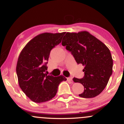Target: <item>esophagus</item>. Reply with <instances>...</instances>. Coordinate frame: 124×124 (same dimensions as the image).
I'll return each instance as SVG.
<instances>
[{
  "label": "esophagus",
  "mask_w": 124,
  "mask_h": 124,
  "mask_svg": "<svg viewBox=\"0 0 124 124\" xmlns=\"http://www.w3.org/2000/svg\"><path fill=\"white\" fill-rule=\"evenodd\" d=\"M67 80L69 82H72V78H67Z\"/></svg>",
  "instance_id": "1"
}]
</instances>
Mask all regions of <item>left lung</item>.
<instances>
[{
    "mask_svg": "<svg viewBox=\"0 0 124 124\" xmlns=\"http://www.w3.org/2000/svg\"><path fill=\"white\" fill-rule=\"evenodd\" d=\"M62 45L70 51L78 64L85 66L83 78L73 79L74 82L80 83L84 86V92L79 96L93 98L100 94L112 73L113 60L107 46L86 31L67 32Z\"/></svg>",
    "mask_w": 124,
    "mask_h": 124,
    "instance_id": "8db88e82",
    "label": "left lung"
}]
</instances>
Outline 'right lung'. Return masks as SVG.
Wrapping results in <instances>:
<instances>
[{"instance_id":"right-lung-1","label":"right lung","mask_w":124,"mask_h":124,"mask_svg":"<svg viewBox=\"0 0 124 124\" xmlns=\"http://www.w3.org/2000/svg\"><path fill=\"white\" fill-rule=\"evenodd\" d=\"M65 32H44L32 38L21 51L16 66L20 87L31 100L44 103L55 96L61 82L66 81L62 75H47V64L51 49L62 41Z\"/></svg>"}]
</instances>
